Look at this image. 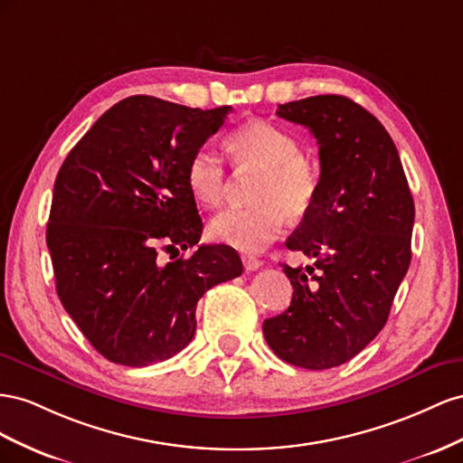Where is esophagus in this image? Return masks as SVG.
Returning a JSON list of instances; mask_svg holds the SVG:
<instances>
[{
	"label": "esophagus",
	"mask_w": 463,
	"mask_h": 463,
	"mask_svg": "<svg viewBox=\"0 0 463 463\" xmlns=\"http://www.w3.org/2000/svg\"><path fill=\"white\" fill-rule=\"evenodd\" d=\"M242 263H244L246 271H256L261 268V260H258L256 256H250V254L242 256Z\"/></svg>",
	"instance_id": "34e87169"
}]
</instances>
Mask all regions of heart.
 Returning <instances> with one entry per match:
<instances>
[{"label":"heart","mask_w":463,"mask_h":463,"mask_svg":"<svg viewBox=\"0 0 463 463\" xmlns=\"http://www.w3.org/2000/svg\"><path fill=\"white\" fill-rule=\"evenodd\" d=\"M234 163L263 170L252 207H231L209 222L211 239L241 252H261L285 229L287 213L305 215L320 190V168L300 155L298 141L269 122L254 120L234 131ZM194 197L203 205H219L227 192V168L209 145L195 149L186 166Z\"/></svg>","instance_id":"1"}]
</instances>
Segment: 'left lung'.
Masks as SVG:
<instances>
[{
  "mask_svg": "<svg viewBox=\"0 0 463 463\" xmlns=\"http://www.w3.org/2000/svg\"><path fill=\"white\" fill-rule=\"evenodd\" d=\"M277 116L318 141L320 190L287 241L314 263L283 266L293 300L263 335L285 363L324 371L384 327L411 263L413 195L386 128L361 104L320 95L279 104Z\"/></svg>",
  "mask_w": 463,
  "mask_h": 463,
  "instance_id": "8db88e82",
  "label": "left lung"
}]
</instances>
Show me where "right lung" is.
Listing matches in <instances>:
<instances>
[{
	"mask_svg": "<svg viewBox=\"0 0 463 463\" xmlns=\"http://www.w3.org/2000/svg\"><path fill=\"white\" fill-rule=\"evenodd\" d=\"M231 110L128 97L60 168L46 229L56 290L90 345L116 364L147 366L180 353L195 334L197 300L242 273L236 250L222 244L166 264L157 256L158 247L178 256L200 242L186 166Z\"/></svg>",
	"mask_w": 463,
	"mask_h": 463,
	"instance_id": "add662e5",
	"label": "right lung"
}]
</instances>
